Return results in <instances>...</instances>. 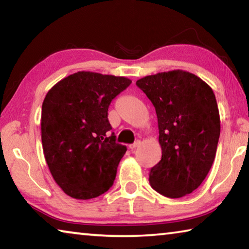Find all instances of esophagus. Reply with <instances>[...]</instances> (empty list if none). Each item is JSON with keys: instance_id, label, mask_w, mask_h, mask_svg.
Here are the masks:
<instances>
[{"instance_id": "34e87169", "label": "esophagus", "mask_w": 249, "mask_h": 249, "mask_svg": "<svg viewBox=\"0 0 249 249\" xmlns=\"http://www.w3.org/2000/svg\"><path fill=\"white\" fill-rule=\"evenodd\" d=\"M141 145V142L140 141H137V142H134V144H132V145H129L128 147H129V149L130 150H134V149H136L137 148V147L138 146H140Z\"/></svg>"}]
</instances>
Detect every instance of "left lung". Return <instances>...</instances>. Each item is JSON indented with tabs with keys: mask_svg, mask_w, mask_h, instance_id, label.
<instances>
[{
	"mask_svg": "<svg viewBox=\"0 0 249 249\" xmlns=\"http://www.w3.org/2000/svg\"><path fill=\"white\" fill-rule=\"evenodd\" d=\"M155 107L161 160L149 183L167 197H182L200 187L212 167L221 132L215 95L208 83L183 70L136 81Z\"/></svg>",
	"mask_w": 249,
	"mask_h": 249,
	"instance_id": "obj_1",
	"label": "left lung"
}]
</instances>
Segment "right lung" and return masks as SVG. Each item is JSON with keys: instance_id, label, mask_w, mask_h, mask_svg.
I'll return each instance as SVG.
<instances>
[{"instance_id": "obj_1", "label": "right lung", "mask_w": 249, "mask_h": 249, "mask_svg": "<svg viewBox=\"0 0 249 249\" xmlns=\"http://www.w3.org/2000/svg\"><path fill=\"white\" fill-rule=\"evenodd\" d=\"M132 80L79 71L48 91L41 107V142L53 180L66 195L89 200L107 192L126 146L107 119L112 100Z\"/></svg>"}]
</instances>
